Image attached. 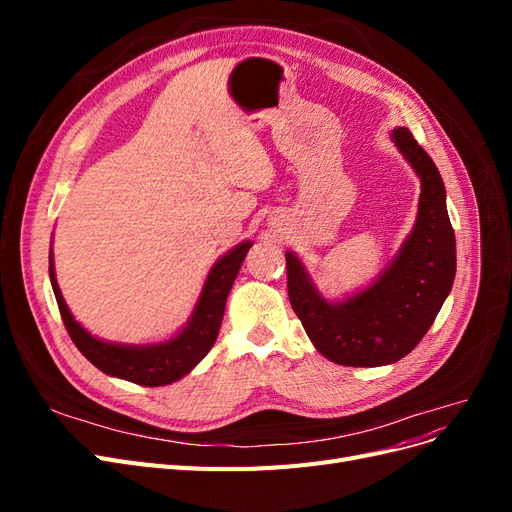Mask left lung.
Returning a JSON list of instances; mask_svg holds the SVG:
<instances>
[{
    "label": "left lung",
    "mask_w": 512,
    "mask_h": 512,
    "mask_svg": "<svg viewBox=\"0 0 512 512\" xmlns=\"http://www.w3.org/2000/svg\"><path fill=\"white\" fill-rule=\"evenodd\" d=\"M391 141L421 179V196L414 228L389 267L344 301H327L301 258L286 252L294 314L316 350L337 365L380 367L404 359L429 331L455 280V232L440 170L408 128H395Z\"/></svg>",
    "instance_id": "8db88e82"
}]
</instances>
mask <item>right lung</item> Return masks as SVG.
Wrapping results in <instances>:
<instances>
[{"label": "right lung", "mask_w": 512, "mask_h": 512, "mask_svg": "<svg viewBox=\"0 0 512 512\" xmlns=\"http://www.w3.org/2000/svg\"><path fill=\"white\" fill-rule=\"evenodd\" d=\"M250 247L252 241H243L218 258L207 275L190 320L185 322V327L175 337L158 344H113L91 335L74 320L64 297H61L55 277L53 250L49 254V275L61 320H64L74 346L81 350L89 363H94L106 376H115L141 386H164L190 374L213 348L222 327L228 292L235 284V277Z\"/></svg>", "instance_id": "1"}]
</instances>
